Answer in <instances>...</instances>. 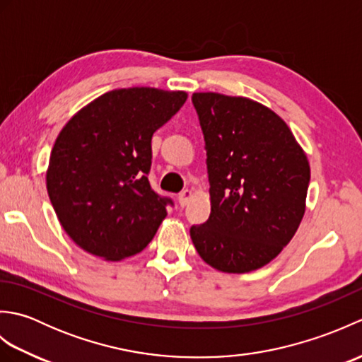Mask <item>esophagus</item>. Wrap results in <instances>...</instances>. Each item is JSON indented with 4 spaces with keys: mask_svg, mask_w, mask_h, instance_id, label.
Returning a JSON list of instances; mask_svg holds the SVG:
<instances>
[{
    "mask_svg": "<svg viewBox=\"0 0 362 362\" xmlns=\"http://www.w3.org/2000/svg\"><path fill=\"white\" fill-rule=\"evenodd\" d=\"M191 197H193V191H191V189H183L182 191V193L179 194V197H177V199H179V205L182 206V209L188 204V201H189Z\"/></svg>",
    "mask_w": 362,
    "mask_h": 362,
    "instance_id": "esophagus-1",
    "label": "esophagus"
}]
</instances>
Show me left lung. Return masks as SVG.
<instances>
[{
    "mask_svg": "<svg viewBox=\"0 0 362 362\" xmlns=\"http://www.w3.org/2000/svg\"><path fill=\"white\" fill-rule=\"evenodd\" d=\"M211 213L189 228L206 264L244 274L266 266L302 222L310 165L279 115L247 98L194 93Z\"/></svg>",
    "mask_w": 362,
    "mask_h": 362,
    "instance_id": "8db88e82",
    "label": "left lung"
}]
</instances>
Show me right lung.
<instances>
[{
	"mask_svg": "<svg viewBox=\"0 0 362 362\" xmlns=\"http://www.w3.org/2000/svg\"><path fill=\"white\" fill-rule=\"evenodd\" d=\"M185 91L112 90L66 122L52 146L46 188L64 230L104 259L148 245L173 201L152 189V135L179 112Z\"/></svg>",
	"mask_w": 362,
	"mask_h": 362,
	"instance_id": "1",
	"label": "right lung"
}]
</instances>
